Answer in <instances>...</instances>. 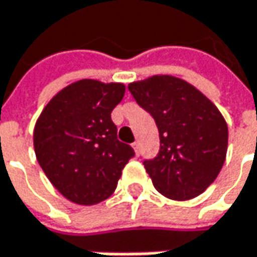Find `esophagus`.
Returning a JSON list of instances; mask_svg holds the SVG:
<instances>
[{
  "mask_svg": "<svg viewBox=\"0 0 257 257\" xmlns=\"http://www.w3.org/2000/svg\"><path fill=\"white\" fill-rule=\"evenodd\" d=\"M132 148H134L135 154H137V156H140V143H134V144H132Z\"/></svg>",
  "mask_w": 257,
  "mask_h": 257,
  "instance_id": "34e87169",
  "label": "esophagus"
}]
</instances>
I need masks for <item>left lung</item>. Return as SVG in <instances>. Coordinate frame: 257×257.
I'll return each instance as SVG.
<instances>
[{
	"label": "left lung",
	"mask_w": 257,
	"mask_h": 257,
	"mask_svg": "<svg viewBox=\"0 0 257 257\" xmlns=\"http://www.w3.org/2000/svg\"><path fill=\"white\" fill-rule=\"evenodd\" d=\"M128 88L159 128V154L144 161L154 188L173 201L199 196L225 161L224 116L196 87L173 75H153Z\"/></svg>",
	"instance_id": "left-lung-1"
}]
</instances>
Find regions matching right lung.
Segmentation results:
<instances>
[{"label":"right lung","mask_w":257,"mask_h":257,"mask_svg":"<svg viewBox=\"0 0 257 257\" xmlns=\"http://www.w3.org/2000/svg\"><path fill=\"white\" fill-rule=\"evenodd\" d=\"M123 94L125 84L80 80L56 93L36 120V159L55 189L74 204L107 199L135 156L117 140L110 117Z\"/></svg>","instance_id":"right-lung-1"}]
</instances>
